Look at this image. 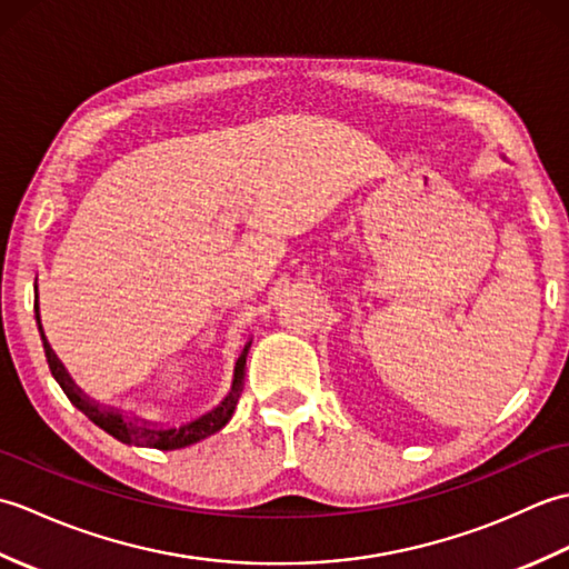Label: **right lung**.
I'll use <instances>...</instances> for the list:
<instances>
[{"label": "right lung", "mask_w": 569, "mask_h": 569, "mask_svg": "<svg viewBox=\"0 0 569 569\" xmlns=\"http://www.w3.org/2000/svg\"><path fill=\"white\" fill-rule=\"evenodd\" d=\"M33 310H36V322H39L46 359H48V367H51L53 379L60 383V389H63V393L70 398V403L78 410H82V413L88 416L94 426L102 428L104 432H110L114 440L124 442V445H137V447H153V450H180V447L196 445L204 438H210V435L222 430L229 422V418H232L237 401L241 396V389H244V369H247L251 340L244 345V349H241V355L234 365L232 386H229V391L222 401L208 408L200 416H192L183 422H176V426H171V422H156V420H143L139 416H127L124 410L112 408V406H102L94 401V398L84 393L80 386L72 381L68 369L63 367V361L56 357L51 345H48V340H46L41 312H39V286H36Z\"/></svg>", "instance_id": "obj_1"}]
</instances>
